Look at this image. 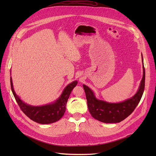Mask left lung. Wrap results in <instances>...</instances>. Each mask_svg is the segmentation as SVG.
I'll list each match as a JSON object with an SVG mask.
<instances>
[{
  "instance_id": "obj_1",
  "label": "left lung",
  "mask_w": 156,
  "mask_h": 156,
  "mask_svg": "<svg viewBox=\"0 0 156 156\" xmlns=\"http://www.w3.org/2000/svg\"><path fill=\"white\" fill-rule=\"evenodd\" d=\"M142 60L143 58L142 55ZM143 76L139 88L130 99L118 103H108L96 98L94 92L87 86L83 84L86 94L88 108L94 119L104 123H118L124 120L135 110L144 92L145 85V69L143 64Z\"/></svg>"
}]
</instances>
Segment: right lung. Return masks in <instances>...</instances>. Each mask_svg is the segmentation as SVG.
<instances>
[{
    "mask_svg": "<svg viewBox=\"0 0 156 156\" xmlns=\"http://www.w3.org/2000/svg\"><path fill=\"white\" fill-rule=\"evenodd\" d=\"M11 88L12 93L21 111L32 120L41 124H51L59 120L66 111V107L69 96L73 88L77 84L75 81L69 84L64 90L62 94L55 102L43 106L34 107L27 105L20 100L14 91L12 77H10Z\"/></svg>",
    "mask_w": 156,
    "mask_h": 156,
    "instance_id": "1",
    "label": "right lung"
}]
</instances>
